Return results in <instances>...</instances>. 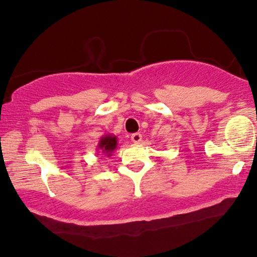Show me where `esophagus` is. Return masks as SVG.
I'll use <instances>...</instances> for the list:
<instances>
[{
    "label": "esophagus",
    "instance_id": "esophagus-1",
    "mask_svg": "<svg viewBox=\"0 0 257 257\" xmlns=\"http://www.w3.org/2000/svg\"><path fill=\"white\" fill-rule=\"evenodd\" d=\"M132 142L133 143H135V144H138V143H141V141H142V135L140 133H136V134H133L132 135Z\"/></svg>",
    "mask_w": 257,
    "mask_h": 257
}]
</instances>
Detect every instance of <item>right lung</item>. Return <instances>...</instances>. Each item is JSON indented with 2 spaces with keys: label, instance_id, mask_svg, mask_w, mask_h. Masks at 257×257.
I'll return each mask as SVG.
<instances>
[{
  "label": "right lung",
  "instance_id": "right-lung-1",
  "mask_svg": "<svg viewBox=\"0 0 257 257\" xmlns=\"http://www.w3.org/2000/svg\"><path fill=\"white\" fill-rule=\"evenodd\" d=\"M117 146V138L116 136L112 135V134H106L103 137H100L97 145V151L98 153H101L105 157H111L113 151L116 149Z\"/></svg>",
  "mask_w": 257,
  "mask_h": 257
}]
</instances>
